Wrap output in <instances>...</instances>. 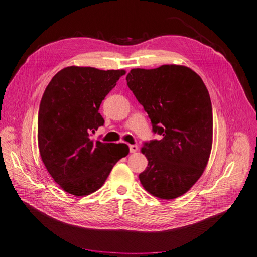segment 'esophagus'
<instances>
[{
  "label": "esophagus",
  "mask_w": 257,
  "mask_h": 257,
  "mask_svg": "<svg viewBox=\"0 0 257 257\" xmlns=\"http://www.w3.org/2000/svg\"><path fill=\"white\" fill-rule=\"evenodd\" d=\"M138 146L137 145H129V150H130V152L131 153H135V152H137L138 151Z\"/></svg>",
  "instance_id": "34e87169"
}]
</instances>
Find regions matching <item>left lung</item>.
<instances>
[{
	"label": "left lung",
	"instance_id": "1",
	"mask_svg": "<svg viewBox=\"0 0 257 257\" xmlns=\"http://www.w3.org/2000/svg\"><path fill=\"white\" fill-rule=\"evenodd\" d=\"M127 85L162 140L144 144L148 167L140 175L146 190L159 198L183 195L203 174L212 148L213 115L200 76L181 65L131 69Z\"/></svg>",
	"mask_w": 257,
	"mask_h": 257
}]
</instances>
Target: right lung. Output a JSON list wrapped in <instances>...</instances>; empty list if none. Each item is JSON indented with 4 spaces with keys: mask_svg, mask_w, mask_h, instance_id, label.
Returning a JSON list of instances; mask_svg holds the SVG:
<instances>
[{
    "mask_svg": "<svg viewBox=\"0 0 257 257\" xmlns=\"http://www.w3.org/2000/svg\"><path fill=\"white\" fill-rule=\"evenodd\" d=\"M125 73L70 66L55 74L44 91L38 118L40 154L66 192L75 196L95 192L129 153L126 144L91 140L105 122L98 112L102 101Z\"/></svg>",
    "mask_w": 257,
    "mask_h": 257,
    "instance_id": "right-lung-1",
    "label": "right lung"
}]
</instances>
